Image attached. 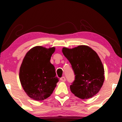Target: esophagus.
Returning a JSON list of instances; mask_svg holds the SVG:
<instances>
[{"instance_id": "esophagus-1", "label": "esophagus", "mask_w": 122, "mask_h": 122, "mask_svg": "<svg viewBox=\"0 0 122 122\" xmlns=\"http://www.w3.org/2000/svg\"><path fill=\"white\" fill-rule=\"evenodd\" d=\"M61 81H66V78L64 77V76H62V77L61 78Z\"/></svg>"}]
</instances>
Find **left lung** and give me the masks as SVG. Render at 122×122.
<instances>
[{
  "mask_svg": "<svg viewBox=\"0 0 122 122\" xmlns=\"http://www.w3.org/2000/svg\"><path fill=\"white\" fill-rule=\"evenodd\" d=\"M62 52L75 74V80L70 86L71 92L82 99L97 94L104 81V67L97 53L86 46L63 48Z\"/></svg>",
  "mask_w": 122,
  "mask_h": 122,
  "instance_id": "8db88e82",
  "label": "left lung"
}]
</instances>
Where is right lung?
I'll return each mask as SVG.
<instances>
[{
    "mask_svg": "<svg viewBox=\"0 0 122 122\" xmlns=\"http://www.w3.org/2000/svg\"><path fill=\"white\" fill-rule=\"evenodd\" d=\"M55 48L36 46L26 53L20 68L19 79L26 94L36 101L51 96L59 79L50 62Z\"/></svg>",
    "mask_w": 122,
    "mask_h": 122,
    "instance_id": "add662e5",
    "label": "right lung"
}]
</instances>
